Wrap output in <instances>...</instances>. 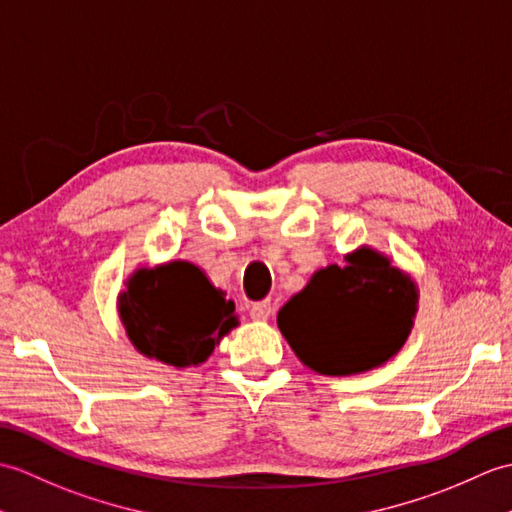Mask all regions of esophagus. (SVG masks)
Returning a JSON list of instances; mask_svg holds the SVG:
<instances>
[{
	"label": "esophagus",
	"instance_id": "esophagus-1",
	"mask_svg": "<svg viewBox=\"0 0 512 512\" xmlns=\"http://www.w3.org/2000/svg\"><path fill=\"white\" fill-rule=\"evenodd\" d=\"M271 313H274V306H271L269 300L256 302V304H252V309H249V315H252V320H256V322L269 320Z\"/></svg>",
	"mask_w": 512,
	"mask_h": 512
}]
</instances>
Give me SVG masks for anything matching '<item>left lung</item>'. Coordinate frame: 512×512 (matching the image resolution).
<instances>
[{
    "label": "left lung",
    "mask_w": 512,
    "mask_h": 512,
    "mask_svg": "<svg viewBox=\"0 0 512 512\" xmlns=\"http://www.w3.org/2000/svg\"><path fill=\"white\" fill-rule=\"evenodd\" d=\"M414 313V282L385 256L359 249L346 256V267L317 271L278 311V326L315 372L355 374L401 350Z\"/></svg>",
    "instance_id": "8db88e82"
}]
</instances>
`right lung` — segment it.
<instances>
[{
    "mask_svg": "<svg viewBox=\"0 0 512 512\" xmlns=\"http://www.w3.org/2000/svg\"><path fill=\"white\" fill-rule=\"evenodd\" d=\"M120 315L133 346L177 368L206 361L236 326L234 302L190 263L135 271L120 293Z\"/></svg>",
    "mask_w": 512,
    "mask_h": 512,
    "instance_id": "right-lung-1",
    "label": "right lung"
}]
</instances>
